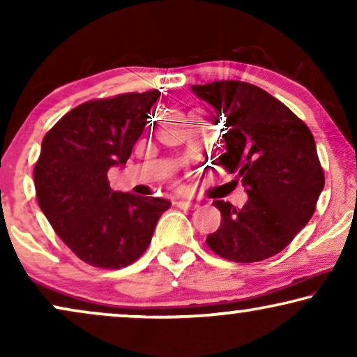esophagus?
I'll return each mask as SVG.
<instances>
[{
	"label": "esophagus",
	"instance_id": "34e87169",
	"mask_svg": "<svg viewBox=\"0 0 357 357\" xmlns=\"http://www.w3.org/2000/svg\"><path fill=\"white\" fill-rule=\"evenodd\" d=\"M175 204H177V208H182V209L197 208V203L190 202V199H178V202H175Z\"/></svg>",
	"mask_w": 357,
	"mask_h": 357
}]
</instances>
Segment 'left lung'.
<instances>
[{
    "label": "left lung",
    "instance_id": "left-lung-1",
    "mask_svg": "<svg viewBox=\"0 0 357 357\" xmlns=\"http://www.w3.org/2000/svg\"><path fill=\"white\" fill-rule=\"evenodd\" d=\"M192 91L224 123L216 162L248 195L242 208L213 203L221 226L206 237L208 247L231 261L266 260L309 222L324 190L314 136L282 102L248 82L216 81Z\"/></svg>",
    "mask_w": 357,
    "mask_h": 357
}]
</instances>
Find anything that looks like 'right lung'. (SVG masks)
<instances>
[{
  "mask_svg": "<svg viewBox=\"0 0 357 357\" xmlns=\"http://www.w3.org/2000/svg\"><path fill=\"white\" fill-rule=\"evenodd\" d=\"M159 91L91 100L58 120L33 169L37 202L58 237L82 261L119 270L148 248L164 198L114 192L107 172L125 167Z\"/></svg>",
  "mask_w": 357,
  "mask_h": 357,
  "instance_id": "add662e5",
  "label": "right lung"
}]
</instances>
